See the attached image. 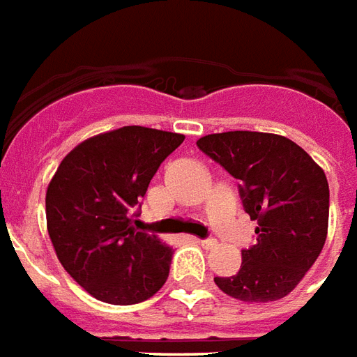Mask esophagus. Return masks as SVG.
Listing matches in <instances>:
<instances>
[{"label": "esophagus", "instance_id": "34e87169", "mask_svg": "<svg viewBox=\"0 0 357 357\" xmlns=\"http://www.w3.org/2000/svg\"><path fill=\"white\" fill-rule=\"evenodd\" d=\"M197 243L202 247H205V249H211L213 245H217V241L213 238H205V239H197Z\"/></svg>", "mask_w": 357, "mask_h": 357}]
</instances>
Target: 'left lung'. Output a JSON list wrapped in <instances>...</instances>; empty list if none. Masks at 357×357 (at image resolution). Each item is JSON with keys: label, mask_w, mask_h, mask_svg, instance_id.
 <instances>
[{"label": "left lung", "mask_w": 357, "mask_h": 357, "mask_svg": "<svg viewBox=\"0 0 357 357\" xmlns=\"http://www.w3.org/2000/svg\"><path fill=\"white\" fill-rule=\"evenodd\" d=\"M197 148L239 181L257 239L241 251L238 274L215 278L226 295L272 303L289 295L324 249L329 184L324 169L293 140L257 131L207 135Z\"/></svg>", "instance_id": "8db88e82"}]
</instances>
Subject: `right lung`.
<instances>
[{
	"label": "right lung",
	"mask_w": 357,
	"mask_h": 357,
	"mask_svg": "<svg viewBox=\"0 0 357 357\" xmlns=\"http://www.w3.org/2000/svg\"><path fill=\"white\" fill-rule=\"evenodd\" d=\"M184 135L139 125L96 135L61 161L45 196L59 261L89 295L137 304L167 282L173 249L132 226L148 184Z\"/></svg>",
	"instance_id": "1"
}]
</instances>
